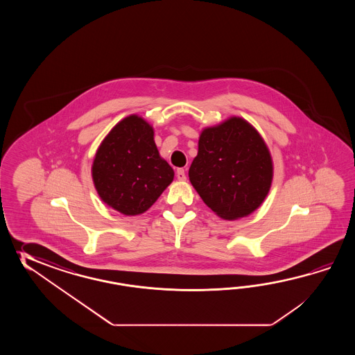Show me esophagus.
<instances>
[{
  "instance_id": "obj_1",
  "label": "esophagus",
  "mask_w": 355,
  "mask_h": 355,
  "mask_svg": "<svg viewBox=\"0 0 355 355\" xmlns=\"http://www.w3.org/2000/svg\"><path fill=\"white\" fill-rule=\"evenodd\" d=\"M176 178H178V180L179 181L187 180V175H185L184 168H178V171H176Z\"/></svg>"
}]
</instances>
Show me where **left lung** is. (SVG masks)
Masks as SVG:
<instances>
[{
	"label": "left lung",
	"mask_w": 355,
	"mask_h": 355,
	"mask_svg": "<svg viewBox=\"0 0 355 355\" xmlns=\"http://www.w3.org/2000/svg\"><path fill=\"white\" fill-rule=\"evenodd\" d=\"M189 179L218 217L242 218L257 209L270 190L272 156L249 121L231 116L202 130Z\"/></svg>",
	"instance_id": "obj_1"
}]
</instances>
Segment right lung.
<instances>
[{
    "instance_id": "obj_1",
    "label": "right lung",
    "mask_w": 355,
    "mask_h": 355,
    "mask_svg": "<svg viewBox=\"0 0 355 355\" xmlns=\"http://www.w3.org/2000/svg\"><path fill=\"white\" fill-rule=\"evenodd\" d=\"M104 203L124 216L147 211L174 180V170L159 156L151 124L136 114L114 127L91 167Z\"/></svg>"
}]
</instances>
